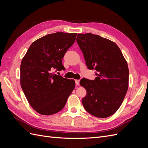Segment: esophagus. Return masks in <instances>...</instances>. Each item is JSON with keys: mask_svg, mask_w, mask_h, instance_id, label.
Wrapping results in <instances>:
<instances>
[{"mask_svg": "<svg viewBox=\"0 0 148 148\" xmlns=\"http://www.w3.org/2000/svg\"><path fill=\"white\" fill-rule=\"evenodd\" d=\"M75 83L77 85H79V79H75Z\"/></svg>", "mask_w": 148, "mask_h": 148, "instance_id": "1", "label": "esophagus"}]
</instances>
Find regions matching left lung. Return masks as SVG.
I'll return each mask as SVG.
<instances>
[{"label": "left lung", "mask_w": 148, "mask_h": 148, "mask_svg": "<svg viewBox=\"0 0 148 148\" xmlns=\"http://www.w3.org/2000/svg\"><path fill=\"white\" fill-rule=\"evenodd\" d=\"M77 42L88 69L96 70L95 79L83 78L79 82L87 92L82 99L84 108L95 117H110L119 109L128 90L127 62L117 44L99 35L78 34Z\"/></svg>", "instance_id": "left-lung-1"}]
</instances>
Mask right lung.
I'll return each mask as SVG.
<instances>
[{
    "instance_id": "obj_1",
    "label": "right lung",
    "mask_w": 148,
    "mask_h": 148,
    "mask_svg": "<svg viewBox=\"0 0 148 148\" xmlns=\"http://www.w3.org/2000/svg\"><path fill=\"white\" fill-rule=\"evenodd\" d=\"M77 33L57 32L31 44L20 65V83L30 106L40 114L52 115L64 108L75 88L73 79L56 75L65 70L62 59Z\"/></svg>"
}]
</instances>
